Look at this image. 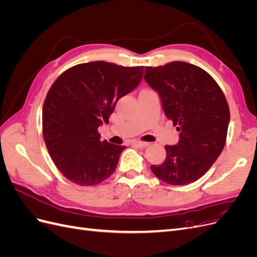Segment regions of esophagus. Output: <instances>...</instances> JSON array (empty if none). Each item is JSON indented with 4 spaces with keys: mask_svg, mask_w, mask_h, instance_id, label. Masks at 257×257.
<instances>
[{
    "mask_svg": "<svg viewBox=\"0 0 257 257\" xmlns=\"http://www.w3.org/2000/svg\"><path fill=\"white\" fill-rule=\"evenodd\" d=\"M133 144H134L135 146L139 147V148H147L148 146H149V143H145V142H138V141L134 142Z\"/></svg>",
    "mask_w": 257,
    "mask_h": 257,
    "instance_id": "obj_1",
    "label": "esophagus"
}]
</instances>
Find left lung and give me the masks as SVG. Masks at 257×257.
Wrapping results in <instances>:
<instances>
[{
    "label": "left lung",
    "mask_w": 257,
    "mask_h": 257,
    "mask_svg": "<svg viewBox=\"0 0 257 257\" xmlns=\"http://www.w3.org/2000/svg\"><path fill=\"white\" fill-rule=\"evenodd\" d=\"M145 80L159 92L162 106L179 132V143L165 146L166 159L152 165L162 181L185 185L198 180L226 143L229 107L220 85L203 68L175 61L145 67Z\"/></svg>",
    "instance_id": "obj_1"
}]
</instances>
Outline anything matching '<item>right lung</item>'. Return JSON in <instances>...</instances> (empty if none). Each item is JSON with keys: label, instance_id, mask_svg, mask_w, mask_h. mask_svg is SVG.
I'll list each match as a JSON object with an SVG mask.
<instances>
[{"label": "right lung", "instance_id": "obj_1", "mask_svg": "<svg viewBox=\"0 0 257 257\" xmlns=\"http://www.w3.org/2000/svg\"><path fill=\"white\" fill-rule=\"evenodd\" d=\"M144 66L104 61L69 67L56 79L43 106V136L48 152L67 180L92 186L115 170L124 146L99 141L119 98L141 82Z\"/></svg>", "mask_w": 257, "mask_h": 257}]
</instances>
